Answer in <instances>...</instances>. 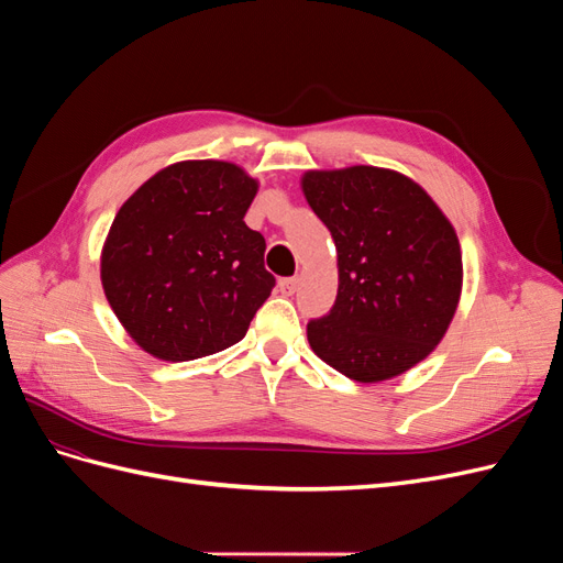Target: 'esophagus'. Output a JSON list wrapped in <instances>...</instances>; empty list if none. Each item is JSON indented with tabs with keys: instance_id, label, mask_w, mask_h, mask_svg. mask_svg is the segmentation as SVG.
Instances as JSON below:
<instances>
[{
	"instance_id": "1",
	"label": "esophagus",
	"mask_w": 563,
	"mask_h": 563,
	"mask_svg": "<svg viewBox=\"0 0 563 563\" xmlns=\"http://www.w3.org/2000/svg\"><path fill=\"white\" fill-rule=\"evenodd\" d=\"M298 286H300L298 277H286V279H279V284H277L279 294H284V296H294L298 291Z\"/></svg>"
}]
</instances>
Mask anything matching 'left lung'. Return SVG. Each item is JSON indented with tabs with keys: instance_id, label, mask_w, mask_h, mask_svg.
I'll list each match as a JSON object with an SVG mask.
<instances>
[{
	"instance_id": "left-lung-1",
	"label": "left lung",
	"mask_w": 563,
	"mask_h": 563,
	"mask_svg": "<svg viewBox=\"0 0 563 563\" xmlns=\"http://www.w3.org/2000/svg\"><path fill=\"white\" fill-rule=\"evenodd\" d=\"M300 187L338 253L333 308L308 323L314 354L356 383L397 378L428 360L463 294L451 220L391 168L305 172Z\"/></svg>"
}]
</instances>
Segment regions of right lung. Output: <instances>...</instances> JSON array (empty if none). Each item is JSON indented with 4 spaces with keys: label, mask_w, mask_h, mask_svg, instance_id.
<instances>
[{
    "label": "right lung",
    "mask_w": 563,
    "mask_h": 563,
    "mask_svg": "<svg viewBox=\"0 0 563 563\" xmlns=\"http://www.w3.org/2000/svg\"><path fill=\"white\" fill-rule=\"evenodd\" d=\"M258 180L242 166L185 159L117 211L100 282L131 340L162 362L216 354L246 335L269 298L265 240L244 223Z\"/></svg>",
    "instance_id": "1"
}]
</instances>
